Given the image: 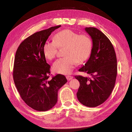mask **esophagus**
<instances>
[{"label": "esophagus", "instance_id": "obj_1", "mask_svg": "<svg viewBox=\"0 0 132 132\" xmlns=\"http://www.w3.org/2000/svg\"><path fill=\"white\" fill-rule=\"evenodd\" d=\"M66 78H67L68 80H71V79L73 78V77H72V76H70V75H67V76H66Z\"/></svg>", "mask_w": 132, "mask_h": 132}]
</instances>
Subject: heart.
I'll return each instance as SVG.
<instances>
[{"label": "heart", "instance_id": "heart-1", "mask_svg": "<svg viewBox=\"0 0 132 132\" xmlns=\"http://www.w3.org/2000/svg\"><path fill=\"white\" fill-rule=\"evenodd\" d=\"M65 47V57L55 61L52 69L55 73L68 74L73 71L78 63L86 61L90 57L93 42L88 35H79L70 30H64L54 36L53 41H47L43 46V53L49 60L55 58L58 48Z\"/></svg>", "mask_w": 132, "mask_h": 132}]
</instances>
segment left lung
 <instances>
[{
    "label": "left lung",
    "mask_w": 132,
    "mask_h": 132,
    "mask_svg": "<svg viewBox=\"0 0 132 132\" xmlns=\"http://www.w3.org/2000/svg\"><path fill=\"white\" fill-rule=\"evenodd\" d=\"M93 41L90 57L79 71L91 78L75 76L80 82L77 96L79 102L87 107L102 104L110 96L116 82L117 64L112 44L106 36L96 28L86 27Z\"/></svg>",
    "instance_id": "1"
}]
</instances>
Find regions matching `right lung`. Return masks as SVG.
<instances>
[{"label":"right lung","mask_w":132,"mask_h":132,"mask_svg":"<svg viewBox=\"0 0 132 132\" xmlns=\"http://www.w3.org/2000/svg\"><path fill=\"white\" fill-rule=\"evenodd\" d=\"M61 26L51 27L31 35L21 43L15 54V85L26 105L38 111H46L54 107L59 89L67 82L62 74L49 79L51 66L43 53V46L48 38Z\"/></svg>","instance_id":"1"}]
</instances>
